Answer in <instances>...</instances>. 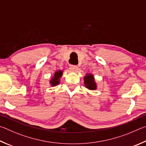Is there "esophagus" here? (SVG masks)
Instances as JSON below:
<instances>
[{"instance_id":"1","label":"esophagus","mask_w":146,"mask_h":146,"mask_svg":"<svg viewBox=\"0 0 146 146\" xmlns=\"http://www.w3.org/2000/svg\"><path fill=\"white\" fill-rule=\"evenodd\" d=\"M70 69L71 70L75 71L78 69V66H76V65H70Z\"/></svg>"}]
</instances>
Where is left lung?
I'll use <instances>...</instances> for the list:
<instances>
[{
  "mask_svg": "<svg viewBox=\"0 0 146 146\" xmlns=\"http://www.w3.org/2000/svg\"><path fill=\"white\" fill-rule=\"evenodd\" d=\"M84 84H85V87L88 90H94L97 89V84L95 81V78L92 74H86V76L84 77Z\"/></svg>",
  "mask_w": 146,
  "mask_h": 146,
  "instance_id": "left-lung-1",
  "label": "left lung"
}]
</instances>
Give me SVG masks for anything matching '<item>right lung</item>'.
<instances>
[{
    "label": "right lung",
    "mask_w": 146,
    "mask_h": 146,
    "mask_svg": "<svg viewBox=\"0 0 146 146\" xmlns=\"http://www.w3.org/2000/svg\"><path fill=\"white\" fill-rule=\"evenodd\" d=\"M63 70H58L54 74L53 77L50 80V84L52 86H55L58 85L60 82V78L63 74Z\"/></svg>",
    "instance_id": "1"
}]
</instances>
